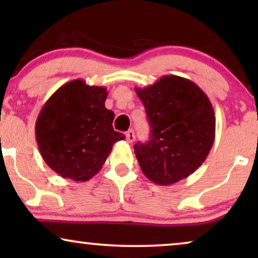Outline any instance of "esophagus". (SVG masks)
<instances>
[{
  "label": "esophagus",
  "instance_id": "esophagus-1",
  "mask_svg": "<svg viewBox=\"0 0 258 258\" xmlns=\"http://www.w3.org/2000/svg\"><path fill=\"white\" fill-rule=\"evenodd\" d=\"M125 139L128 143H133L134 141H135V133H134L133 129H130L125 133Z\"/></svg>",
  "mask_w": 258,
  "mask_h": 258
}]
</instances>
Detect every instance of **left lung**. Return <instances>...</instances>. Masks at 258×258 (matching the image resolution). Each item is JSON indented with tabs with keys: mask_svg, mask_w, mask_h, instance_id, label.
Instances as JSON below:
<instances>
[{
	"mask_svg": "<svg viewBox=\"0 0 258 258\" xmlns=\"http://www.w3.org/2000/svg\"><path fill=\"white\" fill-rule=\"evenodd\" d=\"M146 108L151 134L134 146L143 174L155 184L170 185L191 175L209 155L216 118L201 88L184 77L165 75L135 88Z\"/></svg>",
	"mask_w": 258,
	"mask_h": 258,
	"instance_id": "8db88e82",
	"label": "left lung"
}]
</instances>
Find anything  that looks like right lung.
Segmentation results:
<instances>
[{
	"instance_id": "add662e5",
	"label": "right lung",
	"mask_w": 258,
	"mask_h": 258,
	"mask_svg": "<svg viewBox=\"0 0 258 258\" xmlns=\"http://www.w3.org/2000/svg\"><path fill=\"white\" fill-rule=\"evenodd\" d=\"M104 87L73 80L59 87L42 107L35 124L40 153L63 178L90 179L123 134L112 128L114 112L105 108Z\"/></svg>"
}]
</instances>
